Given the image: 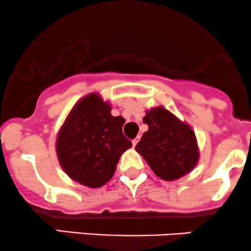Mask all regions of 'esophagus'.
Segmentation results:
<instances>
[{"instance_id":"1","label":"esophagus","mask_w":251,"mask_h":251,"mask_svg":"<svg viewBox=\"0 0 251 251\" xmlns=\"http://www.w3.org/2000/svg\"><path fill=\"white\" fill-rule=\"evenodd\" d=\"M139 140H140V136H136V138H134L133 141H131V143H133V146H135L136 144L139 143Z\"/></svg>"}]
</instances>
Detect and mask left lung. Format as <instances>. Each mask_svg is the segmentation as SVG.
Listing matches in <instances>:
<instances>
[{
  "label": "left lung",
  "mask_w": 251,
  "mask_h": 251,
  "mask_svg": "<svg viewBox=\"0 0 251 251\" xmlns=\"http://www.w3.org/2000/svg\"><path fill=\"white\" fill-rule=\"evenodd\" d=\"M143 134L135 150L163 180H176L189 173L199 161L197 138L187 123L180 122L165 107L146 111Z\"/></svg>",
  "instance_id": "1"
}]
</instances>
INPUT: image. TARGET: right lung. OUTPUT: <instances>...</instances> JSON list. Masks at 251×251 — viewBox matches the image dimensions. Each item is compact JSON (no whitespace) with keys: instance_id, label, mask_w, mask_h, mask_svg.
Instances as JSON below:
<instances>
[{"instance_id":"right-lung-1","label":"right lung","mask_w":251,"mask_h":251,"mask_svg":"<svg viewBox=\"0 0 251 251\" xmlns=\"http://www.w3.org/2000/svg\"><path fill=\"white\" fill-rule=\"evenodd\" d=\"M125 122L122 116L111 115V105L99 94L79 100L57 136V156L64 172L85 187L106 184L121 155L131 148L122 133Z\"/></svg>"}]
</instances>
